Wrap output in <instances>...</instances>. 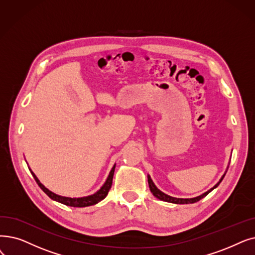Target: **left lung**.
<instances>
[{
	"label": "left lung",
	"mask_w": 255,
	"mask_h": 255,
	"mask_svg": "<svg viewBox=\"0 0 255 255\" xmlns=\"http://www.w3.org/2000/svg\"><path fill=\"white\" fill-rule=\"evenodd\" d=\"M224 176H225V174L222 176V178H221V180L213 187V189H210L209 191H207L206 193L202 194L201 196H198V197H196V198H191V199L174 198V197H171V196H168V195L163 194L162 192H160V191L157 189L156 186H155V184L153 183L152 179L150 178V176H148V183H149V187H150L151 193H152L155 197L158 198L159 200H162V201H165V202H170V203H175V204H189V203H195V202H197V201H199V200H201V199H202L203 197H205L206 195H208L210 192H212L214 189H216V187L221 183V181L223 180Z\"/></svg>",
	"instance_id": "1"
}]
</instances>
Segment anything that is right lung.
I'll return each instance as SVG.
<instances>
[{"label": "right lung", "instance_id": "add662e5", "mask_svg": "<svg viewBox=\"0 0 255 255\" xmlns=\"http://www.w3.org/2000/svg\"><path fill=\"white\" fill-rule=\"evenodd\" d=\"M115 169H116V164L113 167L112 171H110V173H109V175L107 177V180L105 181V183L103 184V186L101 187L100 190H99L97 193H95L94 195L87 196V197H82V198H69V197H62V196L54 194V193L49 191L47 187H45L39 182V180L37 179V177L35 176L34 173H33V172H31V173H32L33 177H34V179L37 182L38 186L52 199V200H55V201H57L59 203H62L64 205H68V206L86 207V206H91V205L97 204L98 202H100L101 200H103V199L107 196V194H108V192L110 190V187H112V184H113V178H114V174H115Z\"/></svg>", "mask_w": 255, "mask_h": 255}]
</instances>
